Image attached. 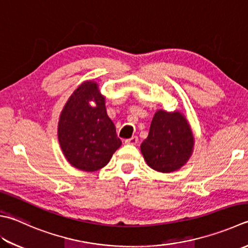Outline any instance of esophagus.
Here are the masks:
<instances>
[{"label":"esophagus","mask_w":248,"mask_h":248,"mask_svg":"<svg viewBox=\"0 0 248 248\" xmlns=\"http://www.w3.org/2000/svg\"><path fill=\"white\" fill-rule=\"evenodd\" d=\"M137 142H138V137L137 136H133V137H130V138L125 140L126 144H132V146H133V144H137Z\"/></svg>","instance_id":"obj_1"}]
</instances>
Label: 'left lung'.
<instances>
[{
	"label": "left lung",
	"mask_w": 248,
	"mask_h": 248,
	"mask_svg": "<svg viewBox=\"0 0 248 248\" xmlns=\"http://www.w3.org/2000/svg\"><path fill=\"white\" fill-rule=\"evenodd\" d=\"M193 144L192 130L185 115L179 111L158 110L140 149L147 164L154 170L170 172L186 164L192 154Z\"/></svg>",
	"instance_id": "obj_1"
}]
</instances>
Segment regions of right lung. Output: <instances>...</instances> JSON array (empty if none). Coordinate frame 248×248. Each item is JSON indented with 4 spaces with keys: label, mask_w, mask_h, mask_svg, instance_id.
<instances>
[{
    "label": "right lung",
    "mask_w": 248,
    "mask_h": 248,
    "mask_svg": "<svg viewBox=\"0 0 248 248\" xmlns=\"http://www.w3.org/2000/svg\"><path fill=\"white\" fill-rule=\"evenodd\" d=\"M105 99L96 82H84L70 96L60 114V147L68 162L78 170H100L122 144L107 114Z\"/></svg>",
    "instance_id": "right-lung-1"
}]
</instances>
